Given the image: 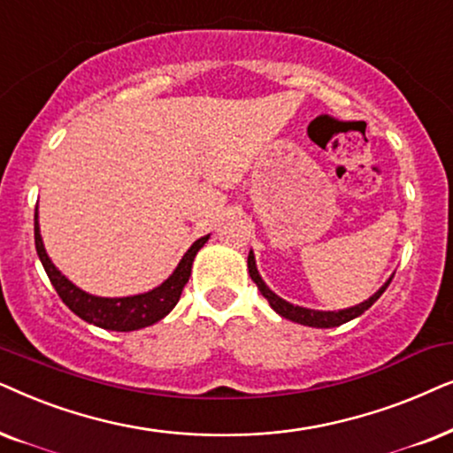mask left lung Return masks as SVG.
Wrapping results in <instances>:
<instances>
[{"mask_svg": "<svg viewBox=\"0 0 453 453\" xmlns=\"http://www.w3.org/2000/svg\"><path fill=\"white\" fill-rule=\"evenodd\" d=\"M249 273L252 277V281L257 283V288L261 289V294L265 298L269 300L271 309H273L277 315H281L283 319H289V321L294 323H300V325H309V327H319V329H327V327H337V325H343L348 321H352V319H357L363 315L365 311H369L372 304L377 303L379 296L388 289V286L394 280V275L389 277L388 281L383 283L381 288L377 289L375 294L369 300H365V303H360L357 306H349V309H343V311H312V309H304V306H294L286 303V300L277 296L275 292H271L267 288V283L261 280V275H258L257 271V263H255V255H252V250L249 252Z\"/></svg>", "mask_w": 453, "mask_h": 453, "instance_id": "1", "label": "left lung"}]
</instances>
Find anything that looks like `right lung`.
<instances>
[{
	"mask_svg": "<svg viewBox=\"0 0 453 453\" xmlns=\"http://www.w3.org/2000/svg\"><path fill=\"white\" fill-rule=\"evenodd\" d=\"M209 236L198 238L195 244L186 250L182 261L178 263V267L167 280L150 289V292L136 294V296H124V298H101L87 294L84 289L74 286L68 277L59 273V269L51 263V258L47 257L43 240H41L39 232V221L37 213H35V246H37V255L43 263L45 273L50 277V281L56 288L58 296L64 300V304L68 309L82 319V321L93 323L101 329L110 331H136L142 327H149L157 321H161L165 315H170V311L178 304L180 296H182V289L188 283L192 261H195L196 252L203 249Z\"/></svg>",
	"mask_w": 453,
	"mask_h": 453,
	"instance_id": "add662e5",
	"label": "right lung"
}]
</instances>
